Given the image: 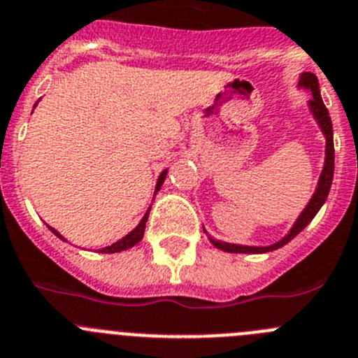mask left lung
Wrapping results in <instances>:
<instances>
[{"mask_svg":"<svg viewBox=\"0 0 358 358\" xmlns=\"http://www.w3.org/2000/svg\"><path fill=\"white\" fill-rule=\"evenodd\" d=\"M299 88L307 90L310 92L313 99L309 100V111L313 115V118L316 120L318 127L322 129L323 136H325V162H323V169L322 175L318 178V185H316L315 194L310 196L309 203L306 205V208L300 212V215L296 217V220L293 222L292 229L286 233L285 236L280 240H277L275 243L272 245H265V247H258V245H240V243H229V242H222V240H215L213 236H208L210 242L217 247V249L224 250V252H235V255H263V252H270V250L280 249L282 245H286L288 242H292L307 224H309L310 220L315 219L316 213L320 212V208L323 206V203L327 201V196L330 192V185H332V178H334V130H332V122H330L329 111H327L325 103H323L322 95H320V83L318 78H316L315 73L310 72H303L300 76L299 81Z\"/></svg>","mask_w":358,"mask_h":358,"instance_id":"8db88e82","label":"left lung"}]
</instances>
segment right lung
I'll return each mask as SVG.
<instances>
[{
  "label": "right lung",
  "mask_w": 358,
  "mask_h": 358,
  "mask_svg": "<svg viewBox=\"0 0 358 358\" xmlns=\"http://www.w3.org/2000/svg\"><path fill=\"white\" fill-rule=\"evenodd\" d=\"M38 100H40V99H38ZM36 103H38V102H36ZM36 103H35V106H36ZM166 175H168V169H164V171L160 173V175H159V178H157V185H155V192H153V198H155V194H157V192H159V190H160V187H162L164 180H166ZM150 210H152V205L148 206V210H146V213H145V215H143V219L139 220V224L136 226V228H134L132 231L129 233V235H125V236H123V238H120L118 242L111 243V245L102 247V249H99V252H102V255H115V252H122V250L130 249V247H134V245H136V243L141 242V240H143V235H145L146 220H148ZM49 229H51V231L55 233V235L58 236L59 240H63V242H66V240L63 238V236L59 235V233L56 231L55 228H51V226H49Z\"/></svg>",
  "instance_id": "obj_1"
}]
</instances>
